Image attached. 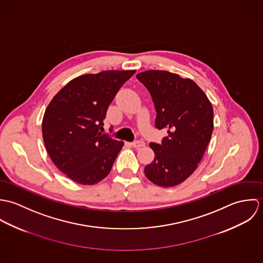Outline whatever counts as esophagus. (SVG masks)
<instances>
[{"instance_id":"34e87169","label":"esophagus","mask_w":263,"mask_h":263,"mask_svg":"<svg viewBox=\"0 0 263 263\" xmlns=\"http://www.w3.org/2000/svg\"><path fill=\"white\" fill-rule=\"evenodd\" d=\"M130 146L134 147V148H141V147H144L145 146V143L143 141H136V142H133L130 143Z\"/></svg>"}]
</instances>
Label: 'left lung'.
Segmentation results:
<instances>
[{
	"label": "left lung",
	"instance_id": "left-lung-1",
	"mask_svg": "<svg viewBox=\"0 0 263 263\" xmlns=\"http://www.w3.org/2000/svg\"><path fill=\"white\" fill-rule=\"evenodd\" d=\"M137 78L149 90L154 101L155 126L168 132L161 145L151 143L155 158L145 167V174L156 185H178L195 171L211 141L212 103L188 78L158 70L142 72Z\"/></svg>",
	"mask_w": 263,
	"mask_h": 263
}]
</instances>
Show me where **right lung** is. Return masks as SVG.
Returning a JSON list of instances; mask_svg holds the SVG:
<instances>
[{"label":"right lung","instance_id":"1","mask_svg":"<svg viewBox=\"0 0 263 263\" xmlns=\"http://www.w3.org/2000/svg\"><path fill=\"white\" fill-rule=\"evenodd\" d=\"M136 73L103 71L70 81L52 98L42 119V138L54 165L77 183L104 179L123 142L102 134L101 125L120 87Z\"/></svg>","mask_w":263,"mask_h":263}]
</instances>
